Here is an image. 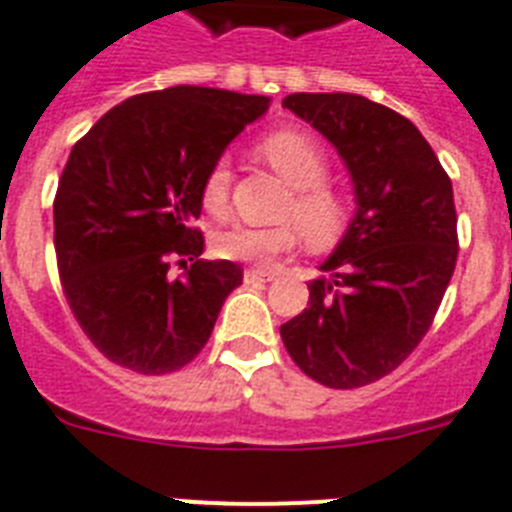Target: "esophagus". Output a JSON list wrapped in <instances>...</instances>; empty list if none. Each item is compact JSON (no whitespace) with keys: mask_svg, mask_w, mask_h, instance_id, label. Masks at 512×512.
Returning a JSON list of instances; mask_svg holds the SVG:
<instances>
[{"mask_svg":"<svg viewBox=\"0 0 512 512\" xmlns=\"http://www.w3.org/2000/svg\"><path fill=\"white\" fill-rule=\"evenodd\" d=\"M246 282H272L274 274L272 272H264V269H246Z\"/></svg>","mask_w":512,"mask_h":512,"instance_id":"obj_1","label":"esophagus"}]
</instances>
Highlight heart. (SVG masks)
Returning a JSON list of instances; mask_svg holds the SVG:
<instances>
[{"instance_id": "heart-1", "label": "heart", "mask_w": 512, "mask_h": 512, "mask_svg": "<svg viewBox=\"0 0 512 512\" xmlns=\"http://www.w3.org/2000/svg\"><path fill=\"white\" fill-rule=\"evenodd\" d=\"M261 156L293 185V196L282 209V219L295 222L308 248L324 251L332 248L345 235L353 209L340 190L327 185L329 162L324 149L301 130H277L266 135L259 146ZM232 167L227 156H219L206 170L201 183V204L209 214L222 217L230 206ZM298 230L293 225L248 227L232 225L214 238V251L222 259L246 261L253 266H269L282 253L293 251L298 243Z\"/></svg>"}]
</instances>
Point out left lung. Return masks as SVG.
Segmentation results:
<instances>
[{"instance_id": "8db88e82", "label": "left lung", "mask_w": 512, "mask_h": 512, "mask_svg": "<svg viewBox=\"0 0 512 512\" xmlns=\"http://www.w3.org/2000/svg\"><path fill=\"white\" fill-rule=\"evenodd\" d=\"M282 107L335 146L358 211L280 335L303 374L353 390L398 369L432 327L458 261L453 183L416 125L366 96L290 94Z\"/></svg>"}]
</instances>
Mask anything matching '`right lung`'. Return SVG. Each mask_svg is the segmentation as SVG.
Segmentation results:
<instances>
[{"instance_id": "obj_1", "label": "right lung", "mask_w": 512, "mask_h": 512, "mask_svg": "<svg viewBox=\"0 0 512 512\" xmlns=\"http://www.w3.org/2000/svg\"><path fill=\"white\" fill-rule=\"evenodd\" d=\"M269 96L204 86L138 94L73 146L54 196L62 290L99 353L138 374H170L201 353L243 282L232 261L198 259L201 183ZM175 263L183 275L169 277Z\"/></svg>"}]
</instances>
